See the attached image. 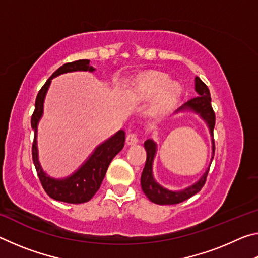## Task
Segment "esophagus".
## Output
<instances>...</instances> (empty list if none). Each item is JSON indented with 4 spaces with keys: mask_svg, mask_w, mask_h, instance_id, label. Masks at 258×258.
Masks as SVG:
<instances>
[{
    "mask_svg": "<svg viewBox=\"0 0 258 258\" xmlns=\"http://www.w3.org/2000/svg\"><path fill=\"white\" fill-rule=\"evenodd\" d=\"M139 142V137L137 133H130L127 137H126V143L128 146H134Z\"/></svg>",
    "mask_w": 258,
    "mask_h": 258,
    "instance_id": "esophagus-1",
    "label": "esophagus"
}]
</instances>
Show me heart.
I'll use <instances>...</instances> for the list:
<instances>
[{"instance_id":"heart-1","label":"heart","mask_w":258,"mask_h":258,"mask_svg":"<svg viewBox=\"0 0 258 258\" xmlns=\"http://www.w3.org/2000/svg\"><path fill=\"white\" fill-rule=\"evenodd\" d=\"M182 93V87L176 82H168V77L158 72H147L140 75L133 87V94L140 100L157 97L152 111L164 115L175 106Z\"/></svg>"}]
</instances>
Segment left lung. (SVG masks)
<instances>
[{
    "mask_svg": "<svg viewBox=\"0 0 258 258\" xmlns=\"http://www.w3.org/2000/svg\"><path fill=\"white\" fill-rule=\"evenodd\" d=\"M195 90L197 92L198 97L189 100L185 102L183 106L177 109L175 111H185L190 110L194 111L195 113L199 115L206 125L208 126L209 133L213 137V130L215 126V113L213 111L212 104H211V93L207 85L200 80L199 77L196 76L195 78ZM145 148L147 150V160L145 168H143L142 175H141V187L142 191L145 192V195L148 197L150 202L158 204V205H174V204H180L184 200L189 199L192 196L197 194L202 187L204 186L205 182H206V177L209 171V167L206 169V172L203 174V176L199 180L194 183V184L185 187L183 190L178 191H172L160 185L158 182L155 180L154 173H152V164H154V159L157 152V143L154 140L148 139L145 142ZM212 159L211 163L214 158V151H215V145H214V140L212 138Z\"/></svg>",
    "mask_w": 258,
    "mask_h": 258,
    "instance_id": "left-lung-1",
    "label": "left lung"
}]
</instances>
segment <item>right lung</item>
<instances>
[{
    "instance_id": "add662e5",
    "label": "right lung",
    "mask_w": 258,
    "mask_h": 258,
    "mask_svg": "<svg viewBox=\"0 0 258 258\" xmlns=\"http://www.w3.org/2000/svg\"><path fill=\"white\" fill-rule=\"evenodd\" d=\"M95 69L91 66L90 60L87 59L64 63L63 66L56 69L49 80L45 82V84L42 86V89L37 94L36 101H35V110L33 112L32 120H30V125H32V128L35 133L32 147L33 161L43 189L45 190L46 194L52 199L59 200V202L68 204H82L89 202L95 195V192L99 190L100 185H101L104 175L107 173V169L111 160L113 159V157L124 148L125 132L123 130H120L95 148L89 158L84 161V164L76 172H74L72 175L64 178H54L47 175L43 171L40 164L36 140L37 126L43 116V111H44V100L47 90L50 87L51 81L54 77L61 75V74L72 72L93 73Z\"/></svg>"
}]
</instances>
